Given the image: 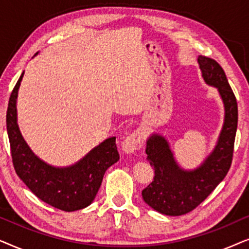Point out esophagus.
Here are the masks:
<instances>
[{"label":"esophagus","mask_w":249,"mask_h":249,"mask_svg":"<svg viewBox=\"0 0 249 249\" xmlns=\"http://www.w3.org/2000/svg\"><path fill=\"white\" fill-rule=\"evenodd\" d=\"M144 135L141 131L134 130L124 138V142H122V148L127 154H131L136 151H139L144 146Z\"/></svg>","instance_id":"1"}]
</instances>
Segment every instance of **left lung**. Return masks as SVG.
<instances>
[{
    "label": "left lung",
    "instance_id": "left-lung-1",
    "mask_svg": "<svg viewBox=\"0 0 249 249\" xmlns=\"http://www.w3.org/2000/svg\"><path fill=\"white\" fill-rule=\"evenodd\" d=\"M198 63L204 80L219 89L226 119L215 149L195 171H183L177 165L168 142L161 136L153 135L147 141L146 154L155 175L142 195L149 206L165 215H182L195 210L222 181L232 163L238 124L236 96L215 60L199 55Z\"/></svg>",
    "mask_w": 249,
    "mask_h": 249
}]
</instances>
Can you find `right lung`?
<instances>
[{
    "label": "right lung",
    "mask_w": 249,
    "mask_h": 249,
    "mask_svg": "<svg viewBox=\"0 0 249 249\" xmlns=\"http://www.w3.org/2000/svg\"><path fill=\"white\" fill-rule=\"evenodd\" d=\"M22 77L23 72L10 95L6 111V130L17 175L49 205L66 212L84 209L94 200L105 171L119 160L115 137L101 142L69 168H53L40 161L23 141L17 124V96Z\"/></svg>",
    "instance_id": "add662e5"
}]
</instances>
